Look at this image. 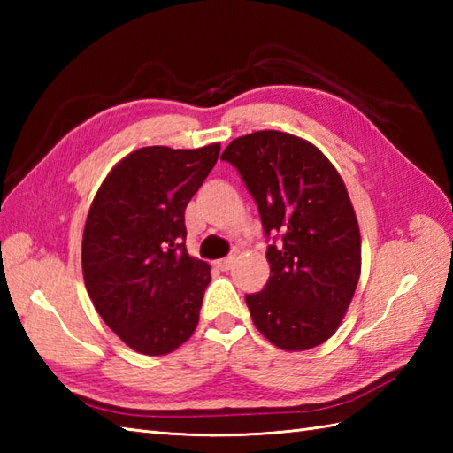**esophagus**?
Returning <instances> with one entry per match:
<instances>
[{
    "mask_svg": "<svg viewBox=\"0 0 453 453\" xmlns=\"http://www.w3.org/2000/svg\"><path fill=\"white\" fill-rule=\"evenodd\" d=\"M234 261H235V257H226V258H219V261H216V266L219 268V271L227 273L229 268L234 266Z\"/></svg>",
    "mask_w": 453,
    "mask_h": 453,
    "instance_id": "34e87169",
    "label": "esophagus"
}]
</instances>
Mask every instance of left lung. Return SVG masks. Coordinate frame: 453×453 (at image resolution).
Returning a JSON list of instances; mask_svg holds the SVG:
<instances>
[{
    "mask_svg": "<svg viewBox=\"0 0 453 453\" xmlns=\"http://www.w3.org/2000/svg\"><path fill=\"white\" fill-rule=\"evenodd\" d=\"M221 159L237 167L266 235L271 278L245 296L253 323L280 350L323 344L339 329L362 268V239L344 180L311 142L278 130L235 138Z\"/></svg>",
    "mask_w": 453,
    "mask_h": 453,
    "instance_id": "8db88e82",
    "label": "left lung"
}]
</instances>
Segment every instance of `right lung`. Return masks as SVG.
<instances>
[{
  "instance_id": "1",
  "label": "right lung",
  "mask_w": 453,
  "mask_h": 453,
  "mask_svg": "<svg viewBox=\"0 0 453 453\" xmlns=\"http://www.w3.org/2000/svg\"><path fill=\"white\" fill-rule=\"evenodd\" d=\"M219 143L128 153L95 195L81 268L95 310L132 350L163 356L198 325L210 265L190 257L185 208L216 165Z\"/></svg>"
}]
</instances>
